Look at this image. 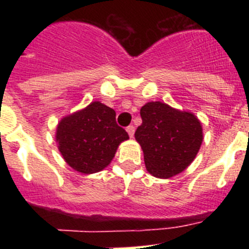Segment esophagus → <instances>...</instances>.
<instances>
[{"label":"esophagus","instance_id":"34e87169","mask_svg":"<svg viewBox=\"0 0 249 249\" xmlns=\"http://www.w3.org/2000/svg\"><path fill=\"white\" fill-rule=\"evenodd\" d=\"M126 131H127V134H129V136L132 139V137H134V134H135V127L132 126V125H130V126L126 127Z\"/></svg>","mask_w":249,"mask_h":249}]
</instances>
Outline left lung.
Instances as JSON below:
<instances>
[{"label":"left lung","mask_w":249,"mask_h":249,"mask_svg":"<svg viewBox=\"0 0 249 249\" xmlns=\"http://www.w3.org/2000/svg\"><path fill=\"white\" fill-rule=\"evenodd\" d=\"M142 124L135 139L143 150L147 171L167 179L183 172L199 153L203 141L201 122L188 110L165 102H147L141 108Z\"/></svg>","instance_id":"1"}]
</instances>
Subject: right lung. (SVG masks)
<instances>
[{"label":"right lung","instance_id":"add662e5","mask_svg":"<svg viewBox=\"0 0 249 249\" xmlns=\"http://www.w3.org/2000/svg\"><path fill=\"white\" fill-rule=\"evenodd\" d=\"M127 139V132L117 125L114 109L100 101L62 118L55 132L66 164L83 175L108 166L120 143Z\"/></svg>","mask_w":249,"mask_h":249}]
</instances>
